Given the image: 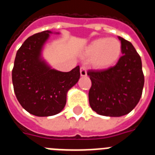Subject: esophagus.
<instances>
[{
  "label": "esophagus",
  "mask_w": 155,
  "mask_h": 155,
  "mask_svg": "<svg viewBox=\"0 0 155 155\" xmlns=\"http://www.w3.org/2000/svg\"><path fill=\"white\" fill-rule=\"evenodd\" d=\"M80 74L81 77H85L87 75V71H86V68L85 66H81L80 69Z\"/></svg>",
  "instance_id": "1"
}]
</instances>
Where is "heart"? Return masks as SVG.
<instances>
[{"mask_svg":"<svg viewBox=\"0 0 155 155\" xmlns=\"http://www.w3.org/2000/svg\"><path fill=\"white\" fill-rule=\"evenodd\" d=\"M122 53V45L116 38L95 39L85 49L84 54L92 58V64L97 69H107L114 65Z\"/></svg>","mask_w":155,"mask_h":155,"instance_id":"obj_1","label":"heart"}]
</instances>
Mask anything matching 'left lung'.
<instances>
[{
	"label": "left lung",
	"mask_w": 155,
	"mask_h": 155,
	"mask_svg": "<svg viewBox=\"0 0 155 155\" xmlns=\"http://www.w3.org/2000/svg\"><path fill=\"white\" fill-rule=\"evenodd\" d=\"M122 55L113 67L89 70L92 82L89 91L90 107L100 115L121 117L140 100L144 85L142 60L130 41L120 38Z\"/></svg>",
	"instance_id": "8db88e82"
}]
</instances>
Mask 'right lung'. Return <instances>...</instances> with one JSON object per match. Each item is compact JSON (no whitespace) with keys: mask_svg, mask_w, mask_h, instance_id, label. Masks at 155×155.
I'll return each mask as SVG.
<instances>
[{"mask_svg":"<svg viewBox=\"0 0 155 155\" xmlns=\"http://www.w3.org/2000/svg\"><path fill=\"white\" fill-rule=\"evenodd\" d=\"M50 31L28 38L17 50L12 80L21 106L38 117L53 116L62 110L68 90L80 78L79 65L70 72L51 69L41 58V49Z\"/></svg>","mask_w":155,"mask_h":155,"instance_id":"right-lung-1","label":"right lung"}]
</instances>
